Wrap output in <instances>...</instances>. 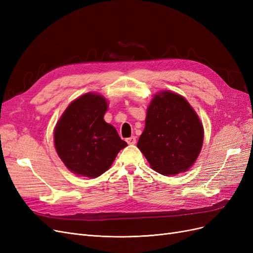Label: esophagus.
I'll use <instances>...</instances> for the list:
<instances>
[{"label": "esophagus", "instance_id": "esophagus-1", "mask_svg": "<svg viewBox=\"0 0 253 253\" xmlns=\"http://www.w3.org/2000/svg\"><path fill=\"white\" fill-rule=\"evenodd\" d=\"M126 142L128 144H135L136 143V137L132 136V137H129V138H126Z\"/></svg>", "mask_w": 253, "mask_h": 253}]
</instances>
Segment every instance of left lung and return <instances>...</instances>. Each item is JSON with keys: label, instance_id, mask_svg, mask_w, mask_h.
<instances>
[{"label": "left lung", "instance_id": "8db88e82", "mask_svg": "<svg viewBox=\"0 0 253 253\" xmlns=\"http://www.w3.org/2000/svg\"><path fill=\"white\" fill-rule=\"evenodd\" d=\"M204 127L182 96L164 90L152 99L137 147L152 169L166 176L189 170L200 155Z\"/></svg>", "mask_w": 253, "mask_h": 253}]
</instances>
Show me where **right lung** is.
<instances>
[{
    "label": "right lung",
    "instance_id": "1",
    "mask_svg": "<svg viewBox=\"0 0 253 253\" xmlns=\"http://www.w3.org/2000/svg\"><path fill=\"white\" fill-rule=\"evenodd\" d=\"M106 99L87 93L67 106L57 122L53 140L59 157L73 173L95 178L112 166L127 143L103 117Z\"/></svg>",
    "mask_w": 253,
    "mask_h": 253
}]
</instances>
